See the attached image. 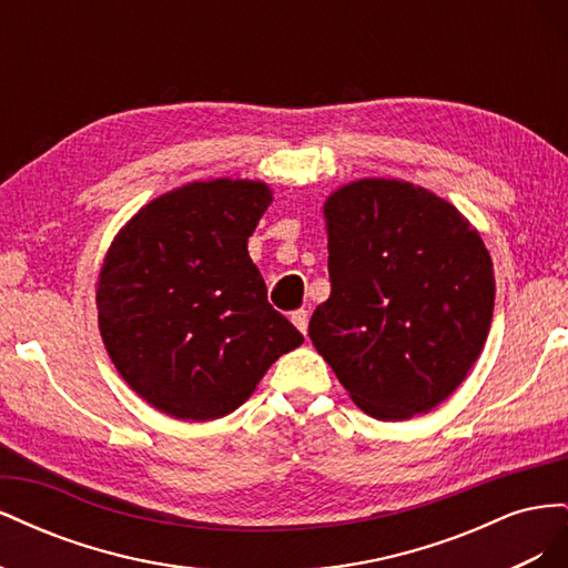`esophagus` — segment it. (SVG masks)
Segmentation results:
<instances>
[{
    "label": "esophagus",
    "instance_id": "obj_1",
    "mask_svg": "<svg viewBox=\"0 0 568 568\" xmlns=\"http://www.w3.org/2000/svg\"><path fill=\"white\" fill-rule=\"evenodd\" d=\"M291 322L298 326L301 334H307V322H311V315H307V311H296L294 315H291Z\"/></svg>",
    "mask_w": 568,
    "mask_h": 568
}]
</instances>
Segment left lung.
<instances>
[{
	"instance_id": "left-lung-1",
	"label": "left lung",
	"mask_w": 568,
	"mask_h": 568,
	"mask_svg": "<svg viewBox=\"0 0 568 568\" xmlns=\"http://www.w3.org/2000/svg\"><path fill=\"white\" fill-rule=\"evenodd\" d=\"M332 296L311 338L367 415L434 409L484 348L490 255L455 205L398 180H359L324 205Z\"/></svg>"
}]
</instances>
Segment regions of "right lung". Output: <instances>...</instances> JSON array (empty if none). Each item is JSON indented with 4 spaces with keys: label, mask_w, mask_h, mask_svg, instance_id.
<instances>
[{
    "label": "right lung",
    "mask_w": 568,
    "mask_h": 568,
    "mask_svg": "<svg viewBox=\"0 0 568 568\" xmlns=\"http://www.w3.org/2000/svg\"><path fill=\"white\" fill-rule=\"evenodd\" d=\"M270 201L263 182H194L115 236L99 274V329L120 376L165 415H230L303 343L246 248Z\"/></svg>",
    "instance_id": "add662e5"
}]
</instances>
